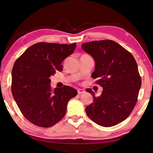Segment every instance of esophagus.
Wrapping results in <instances>:
<instances>
[{"label":"esophagus","instance_id":"1","mask_svg":"<svg viewBox=\"0 0 153 153\" xmlns=\"http://www.w3.org/2000/svg\"><path fill=\"white\" fill-rule=\"evenodd\" d=\"M85 93V91L82 89H77V93H78V95H81V94H83Z\"/></svg>","mask_w":153,"mask_h":153}]
</instances>
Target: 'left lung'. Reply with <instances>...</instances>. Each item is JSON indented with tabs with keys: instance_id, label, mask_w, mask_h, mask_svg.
Returning <instances> with one entry per match:
<instances>
[{
	"instance_id": "8db88e82",
	"label": "left lung",
	"mask_w": 153,
	"mask_h": 153,
	"mask_svg": "<svg viewBox=\"0 0 153 153\" xmlns=\"http://www.w3.org/2000/svg\"><path fill=\"white\" fill-rule=\"evenodd\" d=\"M82 48L95 63L93 78L103 89L99 97L89 89L93 100L85 108L87 115L97 124L111 127L126 120L137 102L141 80L133 55L112 40L88 42Z\"/></svg>"
}]
</instances>
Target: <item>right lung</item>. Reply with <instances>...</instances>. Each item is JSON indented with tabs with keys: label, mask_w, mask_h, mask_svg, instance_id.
Returning <instances> with one entry per match:
<instances>
[{
	"label": "right lung",
	"mask_w": 153,
	"mask_h": 153,
	"mask_svg": "<svg viewBox=\"0 0 153 153\" xmlns=\"http://www.w3.org/2000/svg\"><path fill=\"white\" fill-rule=\"evenodd\" d=\"M76 47V43H39L15 62L12 95L22 114L33 124L43 128L56 124L66 114L69 100L77 95V90L67 85L53 90L49 79L56 70H62V62Z\"/></svg>",
	"instance_id": "right-lung-1"
}]
</instances>
